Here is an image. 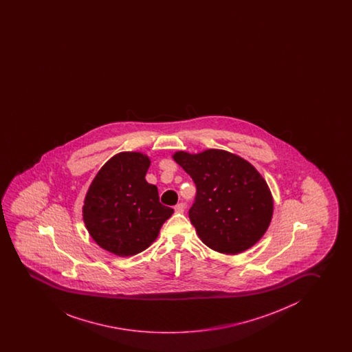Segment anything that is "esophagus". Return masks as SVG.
Wrapping results in <instances>:
<instances>
[{
    "label": "esophagus",
    "instance_id": "esophagus-1",
    "mask_svg": "<svg viewBox=\"0 0 352 352\" xmlns=\"http://www.w3.org/2000/svg\"><path fill=\"white\" fill-rule=\"evenodd\" d=\"M174 210H175V213H184L185 206L183 204H178L174 207Z\"/></svg>",
    "mask_w": 352,
    "mask_h": 352
}]
</instances>
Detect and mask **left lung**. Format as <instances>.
Here are the masks:
<instances>
[{"label": "left lung", "instance_id": "obj_1", "mask_svg": "<svg viewBox=\"0 0 352 352\" xmlns=\"http://www.w3.org/2000/svg\"><path fill=\"white\" fill-rule=\"evenodd\" d=\"M173 160L196 184L189 217L204 245L234 255L264 236L274 214V199L252 163L219 148L177 151Z\"/></svg>", "mask_w": 352, "mask_h": 352}]
</instances>
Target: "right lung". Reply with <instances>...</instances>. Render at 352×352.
Masks as SVG:
<instances>
[{
  "mask_svg": "<svg viewBox=\"0 0 352 352\" xmlns=\"http://www.w3.org/2000/svg\"><path fill=\"white\" fill-rule=\"evenodd\" d=\"M150 163L143 153H116L88 188L83 221L93 241L112 254L131 256L146 250L174 213L160 204L156 185L145 179Z\"/></svg>",
  "mask_w": 352,
  "mask_h": 352,
  "instance_id": "1",
  "label": "right lung"
}]
</instances>
